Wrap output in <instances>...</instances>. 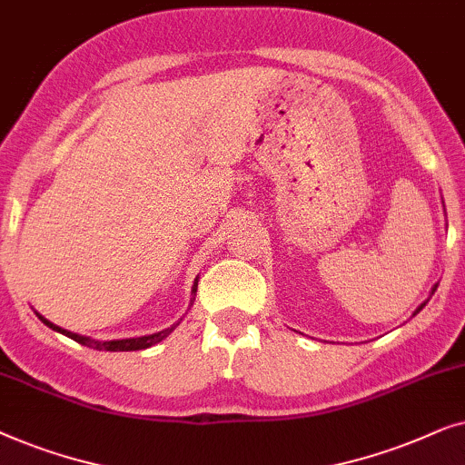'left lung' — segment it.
<instances>
[{
	"instance_id": "1",
	"label": "left lung",
	"mask_w": 465,
	"mask_h": 465,
	"mask_svg": "<svg viewBox=\"0 0 465 465\" xmlns=\"http://www.w3.org/2000/svg\"><path fill=\"white\" fill-rule=\"evenodd\" d=\"M434 291H436V287L434 289H431V295H434ZM427 304V302H423V304H420L419 308H417V311H414V314H417V312H420V311H423V306Z\"/></svg>"
}]
</instances>
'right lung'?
<instances>
[{"mask_svg":"<svg viewBox=\"0 0 465 465\" xmlns=\"http://www.w3.org/2000/svg\"><path fill=\"white\" fill-rule=\"evenodd\" d=\"M195 291H197V278H195V282H193V289H191V293L195 295ZM193 300H195V297H193ZM35 314H38V319L42 321V323L51 327V330L64 333V336L76 340L78 344H84V346H89V349H95V351H142V349H148V346L157 344V342H161V340H163V338H168L170 333L176 330V325H178V323H176V325L168 327V330H161V331H157V333H151V336L125 338V340H108V342H102V340H93V338H89V336H80V333L67 331V330H64V327L51 323V321L42 317L40 312H35Z\"/></svg>","mask_w":465,"mask_h":465,"instance_id":"right-lung-1","label":"right lung"}]
</instances>
